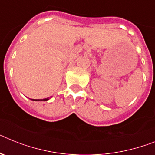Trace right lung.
Instances as JSON below:
<instances>
[{"label":"right lung","instance_id":"obj_1","mask_svg":"<svg viewBox=\"0 0 155 155\" xmlns=\"http://www.w3.org/2000/svg\"><path fill=\"white\" fill-rule=\"evenodd\" d=\"M34 101H47V100H49V98H44V99H33Z\"/></svg>","mask_w":155,"mask_h":155}]
</instances>
